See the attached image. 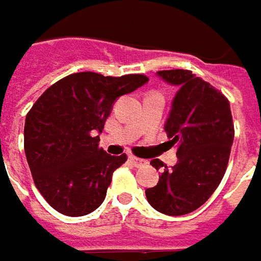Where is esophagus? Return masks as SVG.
<instances>
[{
    "label": "esophagus",
    "instance_id": "34e87169",
    "mask_svg": "<svg viewBox=\"0 0 261 261\" xmlns=\"http://www.w3.org/2000/svg\"><path fill=\"white\" fill-rule=\"evenodd\" d=\"M129 161L134 167H144L147 164V161L144 159H140V158H135V156H129Z\"/></svg>",
    "mask_w": 261,
    "mask_h": 261
}]
</instances>
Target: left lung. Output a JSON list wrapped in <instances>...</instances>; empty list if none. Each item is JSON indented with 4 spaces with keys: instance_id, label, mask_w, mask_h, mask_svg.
I'll use <instances>...</instances> for the list:
<instances>
[{
    "instance_id": "left-lung-1",
    "label": "left lung",
    "mask_w": 261,
    "mask_h": 261,
    "mask_svg": "<svg viewBox=\"0 0 261 261\" xmlns=\"http://www.w3.org/2000/svg\"><path fill=\"white\" fill-rule=\"evenodd\" d=\"M158 75L179 90L165 121L170 147L179 162L168 168L162 161L150 164L164 173L146 189L147 201L158 212L181 216L197 211L215 192L225 174L234 140L228 99L191 70H161Z\"/></svg>"
}]
</instances>
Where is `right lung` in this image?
<instances>
[{
  "mask_svg": "<svg viewBox=\"0 0 261 261\" xmlns=\"http://www.w3.org/2000/svg\"><path fill=\"white\" fill-rule=\"evenodd\" d=\"M144 75H69L36 100L25 118L23 147L36 188L57 212L84 216L105 200L126 154L99 147V134L123 94L144 85Z\"/></svg>",
  "mask_w": 261,
  "mask_h": 261,
  "instance_id": "add662e5",
  "label": "right lung"
}]
</instances>
